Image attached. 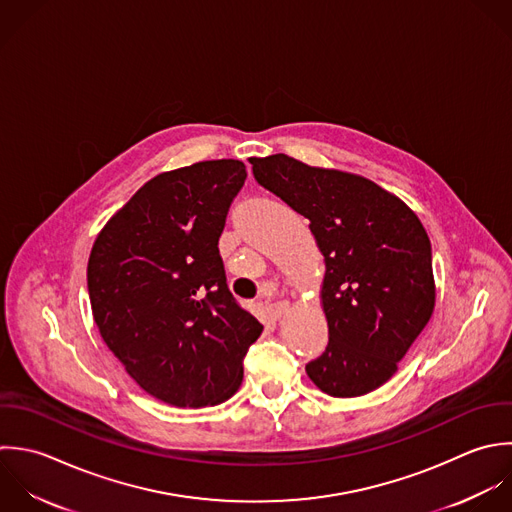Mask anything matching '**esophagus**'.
Returning <instances> with one entry per match:
<instances>
[{"mask_svg": "<svg viewBox=\"0 0 512 512\" xmlns=\"http://www.w3.org/2000/svg\"><path fill=\"white\" fill-rule=\"evenodd\" d=\"M289 309H291L289 301H277V303H271V305H269V315H271L273 319H281Z\"/></svg>", "mask_w": 512, "mask_h": 512, "instance_id": "obj_1", "label": "esophagus"}]
</instances>
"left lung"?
Here are the masks:
<instances>
[{
	"mask_svg": "<svg viewBox=\"0 0 512 512\" xmlns=\"http://www.w3.org/2000/svg\"><path fill=\"white\" fill-rule=\"evenodd\" d=\"M255 179L309 219L325 257V353L305 369L327 395L385 385L435 311L429 235L417 213L375 181L289 155L251 157Z\"/></svg>",
	"mask_w": 512,
	"mask_h": 512,
	"instance_id": "1",
	"label": "left lung"
}]
</instances>
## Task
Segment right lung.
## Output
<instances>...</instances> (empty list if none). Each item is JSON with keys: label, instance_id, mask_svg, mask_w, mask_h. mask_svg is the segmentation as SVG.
Wrapping results in <instances>:
<instances>
[{"label": "right lung", "instance_id": "right-lung-1", "mask_svg": "<svg viewBox=\"0 0 512 512\" xmlns=\"http://www.w3.org/2000/svg\"><path fill=\"white\" fill-rule=\"evenodd\" d=\"M247 177L239 159L149 179L97 233L87 263L93 321L129 377L173 407H213L243 381L263 325L227 289L219 237Z\"/></svg>", "mask_w": 512, "mask_h": 512}]
</instances>
